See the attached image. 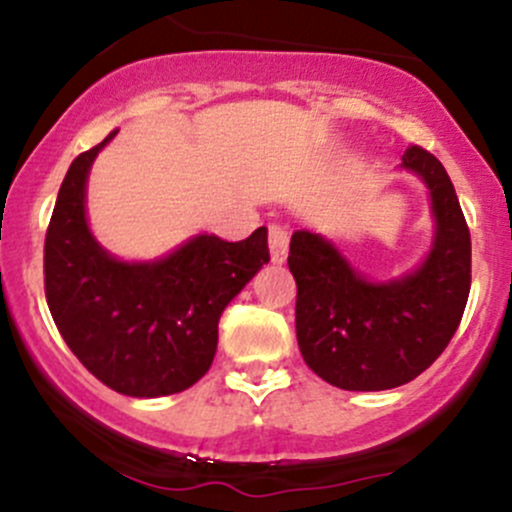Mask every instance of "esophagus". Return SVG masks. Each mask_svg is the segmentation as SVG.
I'll return each instance as SVG.
<instances>
[{
	"label": "esophagus",
	"instance_id": "obj_1",
	"mask_svg": "<svg viewBox=\"0 0 512 512\" xmlns=\"http://www.w3.org/2000/svg\"><path fill=\"white\" fill-rule=\"evenodd\" d=\"M267 242H270V257L275 265H282L287 260V250H289V232L282 225H270L267 230Z\"/></svg>",
	"mask_w": 512,
	"mask_h": 512
}]
</instances>
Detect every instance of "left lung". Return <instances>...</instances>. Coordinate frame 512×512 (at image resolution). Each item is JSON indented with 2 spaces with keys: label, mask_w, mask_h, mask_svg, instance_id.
Here are the masks:
<instances>
[{
  "label": "left lung",
  "mask_w": 512,
  "mask_h": 512,
  "mask_svg": "<svg viewBox=\"0 0 512 512\" xmlns=\"http://www.w3.org/2000/svg\"><path fill=\"white\" fill-rule=\"evenodd\" d=\"M401 168L431 190L436 237L423 265L391 282H369L342 252L309 230L289 240L297 282L299 352L309 369L344 391L409 384L448 347L471 292V232L441 160L409 146Z\"/></svg>",
  "instance_id": "8db88e82"
}]
</instances>
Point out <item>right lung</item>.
Wrapping results in <instances>:
<instances>
[{
  "mask_svg": "<svg viewBox=\"0 0 512 512\" xmlns=\"http://www.w3.org/2000/svg\"><path fill=\"white\" fill-rule=\"evenodd\" d=\"M116 136L74 158L44 242L49 312L76 359L101 384L136 399L190 389L213 364L218 322L265 262L267 230L227 242L198 235L156 262L108 255L86 223V178Z\"/></svg>",
  "mask_w": 512,
  "mask_h": 512,
  "instance_id": "1",
  "label": "right lung"
}]
</instances>
